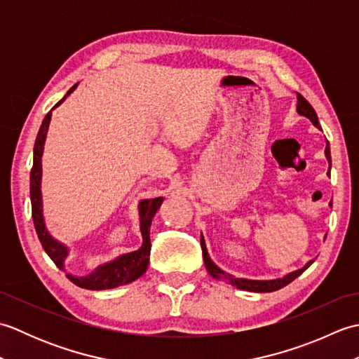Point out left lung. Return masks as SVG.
I'll use <instances>...</instances> for the list:
<instances>
[{
    "instance_id": "left-lung-1",
    "label": "left lung",
    "mask_w": 359,
    "mask_h": 359,
    "mask_svg": "<svg viewBox=\"0 0 359 359\" xmlns=\"http://www.w3.org/2000/svg\"><path fill=\"white\" fill-rule=\"evenodd\" d=\"M296 111L299 116L302 117H307L311 123H313L318 129H321V125H319V120L316 112L313 109V106H311L306 98H304L301 94H297V106H296ZM325 157H327V162H329V172H330V168H332V157H330V147H329V142L325 144ZM327 172V174H329ZM201 247H202V255H203V262L205 266H207L208 273L211 274L212 278L217 279V280H222L225 284H230L239 290H247V292H255V293H270V292H276V290L282 288L288 285L290 282L294 280L299 274H302L306 271L309 266L313 264V261H309L306 265L302 266V269L292 271L285 274L284 278H279V279H271V280H253V279H243V278H236L233 274L226 273L224 270H220L219 266L211 261V257L207 251V245H205V239L203 236H201Z\"/></svg>"
}]
</instances>
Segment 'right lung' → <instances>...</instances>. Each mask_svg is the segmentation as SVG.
<instances>
[{"instance_id": "right-lung-1", "label": "right lung", "mask_w": 359, "mask_h": 359, "mask_svg": "<svg viewBox=\"0 0 359 359\" xmlns=\"http://www.w3.org/2000/svg\"><path fill=\"white\" fill-rule=\"evenodd\" d=\"M77 86L79 83L67 90V94L55 106H53L52 109H55L57 106L62 104L66 100V97L71 93H74V89ZM50 117H52V111L46 114L35 140L34 166H32V171H30V202H32V219H34L38 239H40L44 251L52 259L53 264H55L60 270H65V259L67 257V255H69V250H67V247L63 245L62 242H58L57 239L52 238L50 233L48 231V228H46L44 217H43L41 157H43L46 135H48V129L50 123ZM162 202H163V197H156V199H147L139 203L140 231L143 238V243L139 250L131 251V253H126V255H121L111 262H106L100 266H97L93 273L86 274V276H72V274L67 273L66 274L67 279L74 282L77 287L88 288V290L116 288L139 279L148 269L149 251H151L149 228H151L152 217L156 216V212L160 208Z\"/></svg>"}]
</instances>
